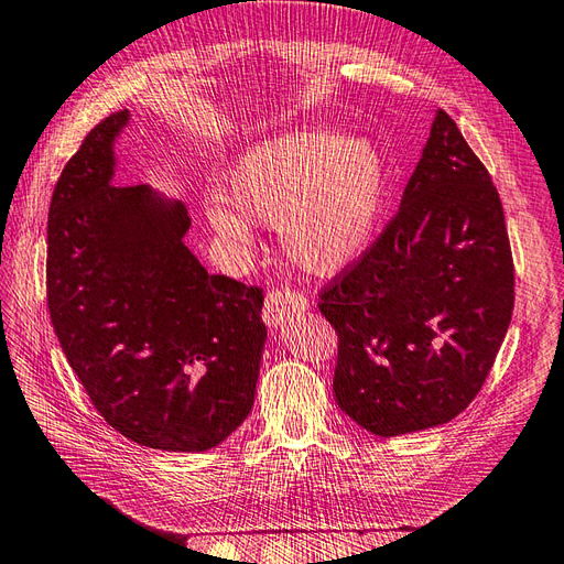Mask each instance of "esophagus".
Segmentation results:
<instances>
[{
  "label": "esophagus",
  "instance_id": "esophagus-1",
  "mask_svg": "<svg viewBox=\"0 0 564 564\" xmlns=\"http://www.w3.org/2000/svg\"><path fill=\"white\" fill-rule=\"evenodd\" d=\"M311 308V301L305 299L303 294H294L289 289H275L265 296V305H263V319L268 327H278V324L286 322L296 313H305Z\"/></svg>",
  "mask_w": 564,
  "mask_h": 564
}]
</instances>
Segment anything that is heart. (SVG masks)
<instances>
[{"instance_id":"obj_1","label":"heart","mask_w":564,"mask_h":564,"mask_svg":"<svg viewBox=\"0 0 564 564\" xmlns=\"http://www.w3.org/2000/svg\"><path fill=\"white\" fill-rule=\"evenodd\" d=\"M236 204L214 202L207 224L242 251L253 220L280 228L289 259L313 275H336L369 249L388 199V164L362 133L315 124L247 145L228 169Z\"/></svg>"}]
</instances>
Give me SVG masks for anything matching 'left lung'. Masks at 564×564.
Masks as SVG:
<instances>
[{
	"mask_svg": "<svg viewBox=\"0 0 564 564\" xmlns=\"http://www.w3.org/2000/svg\"><path fill=\"white\" fill-rule=\"evenodd\" d=\"M319 311L338 334L336 402L365 431L435 429L480 392L513 315V259L497 187L447 112L400 212Z\"/></svg>",
	"mask_w": 564,
	"mask_h": 564,
	"instance_id": "obj_1",
	"label": "left lung"
}]
</instances>
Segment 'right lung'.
Wrapping results in <instances>:
<instances>
[{"mask_svg": "<svg viewBox=\"0 0 564 564\" xmlns=\"http://www.w3.org/2000/svg\"><path fill=\"white\" fill-rule=\"evenodd\" d=\"M131 112L89 131L48 207L46 294L61 348L94 406L135 445L207 452L240 429L259 381L263 292L209 275L181 199L115 185Z\"/></svg>", "mask_w": 564, "mask_h": 564, "instance_id": "right-lung-1", "label": "right lung"}]
</instances>
